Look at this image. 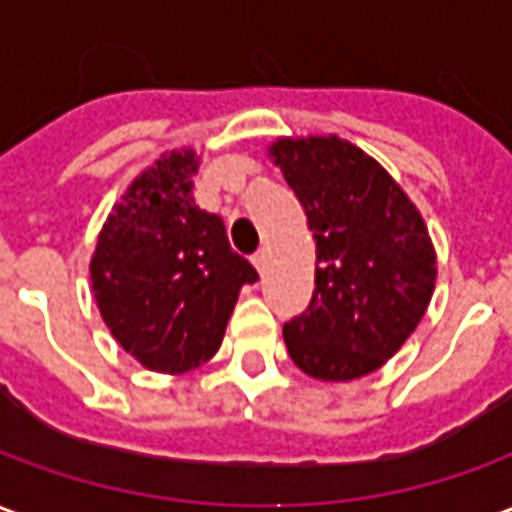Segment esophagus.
<instances>
[{
	"mask_svg": "<svg viewBox=\"0 0 512 512\" xmlns=\"http://www.w3.org/2000/svg\"><path fill=\"white\" fill-rule=\"evenodd\" d=\"M252 263H255V268H257V271H260V274H263V271H266L268 255H266V252H257V255L252 257Z\"/></svg>",
	"mask_w": 512,
	"mask_h": 512,
	"instance_id": "obj_1",
	"label": "esophagus"
}]
</instances>
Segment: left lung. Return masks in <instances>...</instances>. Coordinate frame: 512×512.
Returning <instances> with one entry per match:
<instances>
[{"mask_svg":"<svg viewBox=\"0 0 512 512\" xmlns=\"http://www.w3.org/2000/svg\"><path fill=\"white\" fill-rule=\"evenodd\" d=\"M268 153L304 205L318 257L310 307L282 329L290 359L321 381L367 376L428 310V227L392 175L348 139L285 136Z\"/></svg>","mask_w":512,"mask_h":512,"instance_id":"left-lung-1","label":"left lung"}]
</instances>
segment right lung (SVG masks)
<instances>
[{"instance_id":"right-lung-1","label":"right lung","mask_w":512,"mask_h":512,"mask_svg":"<svg viewBox=\"0 0 512 512\" xmlns=\"http://www.w3.org/2000/svg\"><path fill=\"white\" fill-rule=\"evenodd\" d=\"M200 158L172 150L147 167L98 235L90 279L101 318L139 365L189 373L208 362L257 271L224 222L191 197Z\"/></svg>"}]
</instances>
